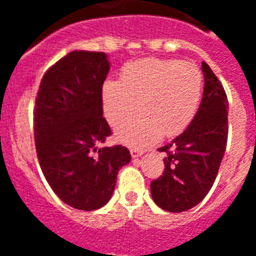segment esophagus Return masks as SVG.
Here are the masks:
<instances>
[{"label": "esophagus", "instance_id": "esophagus-1", "mask_svg": "<svg viewBox=\"0 0 256 256\" xmlns=\"http://www.w3.org/2000/svg\"><path fill=\"white\" fill-rule=\"evenodd\" d=\"M130 154H131V156L134 157V158H136V157H140L141 154H142V151H138V150L131 148L130 150Z\"/></svg>", "mask_w": 256, "mask_h": 256}]
</instances>
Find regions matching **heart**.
Segmentation results:
<instances>
[{
  "label": "heart",
  "mask_w": 256,
  "mask_h": 256,
  "mask_svg": "<svg viewBox=\"0 0 256 256\" xmlns=\"http://www.w3.org/2000/svg\"><path fill=\"white\" fill-rule=\"evenodd\" d=\"M203 90V78L193 64L146 58L126 64L121 80L102 85V108L112 126L143 110L116 128L120 142L144 148L162 138L182 134L194 118Z\"/></svg>",
  "instance_id": "b5f03b06"
}]
</instances>
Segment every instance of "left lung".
Returning <instances> with one entry per match:
<instances>
[{"label":"left lung","instance_id":"8db88e82","mask_svg":"<svg viewBox=\"0 0 256 256\" xmlns=\"http://www.w3.org/2000/svg\"><path fill=\"white\" fill-rule=\"evenodd\" d=\"M204 92L190 125L164 152L162 176L151 182V196L160 208L180 213L197 206L210 190L228 140V99L216 74L202 62Z\"/></svg>","mask_w":256,"mask_h":256}]
</instances>
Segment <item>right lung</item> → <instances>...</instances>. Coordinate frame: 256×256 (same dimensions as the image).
<instances>
[{"label": "right lung", "instance_id": "add662e5", "mask_svg": "<svg viewBox=\"0 0 256 256\" xmlns=\"http://www.w3.org/2000/svg\"><path fill=\"white\" fill-rule=\"evenodd\" d=\"M110 63L102 52L74 50L46 72L36 98L38 161L56 196L70 207L95 210L112 198L126 147H99L112 135L102 118V84Z\"/></svg>", "mask_w": 256, "mask_h": 256}]
</instances>
